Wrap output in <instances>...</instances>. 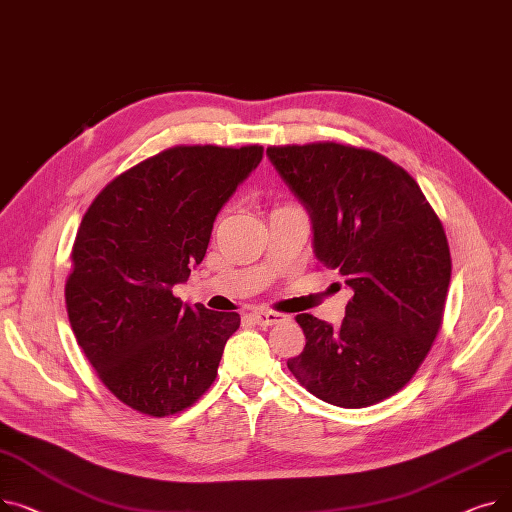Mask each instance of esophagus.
Listing matches in <instances>:
<instances>
[{
    "instance_id": "1",
    "label": "esophagus",
    "mask_w": 512,
    "mask_h": 512,
    "mask_svg": "<svg viewBox=\"0 0 512 512\" xmlns=\"http://www.w3.org/2000/svg\"><path fill=\"white\" fill-rule=\"evenodd\" d=\"M251 319L257 326H276V324H282V321H286L288 317L278 311H255L251 313Z\"/></svg>"
}]
</instances>
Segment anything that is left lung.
I'll list each match as a JSON object with an SVG mask.
<instances>
[{
	"label": "left lung",
	"mask_w": 512,
	"mask_h": 512,
	"mask_svg": "<svg viewBox=\"0 0 512 512\" xmlns=\"http://www.w3.org/2000/svg\"><path fill=\"white\" fill-rule=\"evenodd\" d=\"M309 211L319 263L353 288L340 326L297 315L288 369L313 396L363 409L405 388L432 348L450 284L444 226L419 184L388 157L340 143L267 147Z\"/></svg>",
	"instance_id": "1"
}]
</instances>
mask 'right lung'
Segmentation results:
<instances>
[{
  "label": "right lung",
  "instance_id": "add662e5",
  "mask_svg": "<svg viewBox=\"0 0 512 512\" xmlns=\"http://www.w3.org/2000/svg\"><path fill=\"white\" fill-rule=\"evenodd\" d=\"M261 145H178L116 176L76 232L66 309L99 380L149 417L180 413L218 375L238 313L182 305L174 284L205 257L215 215Z\"/></svg>",
  "mask_w": 512,
  "mask_h": 512
}]
</instances>
